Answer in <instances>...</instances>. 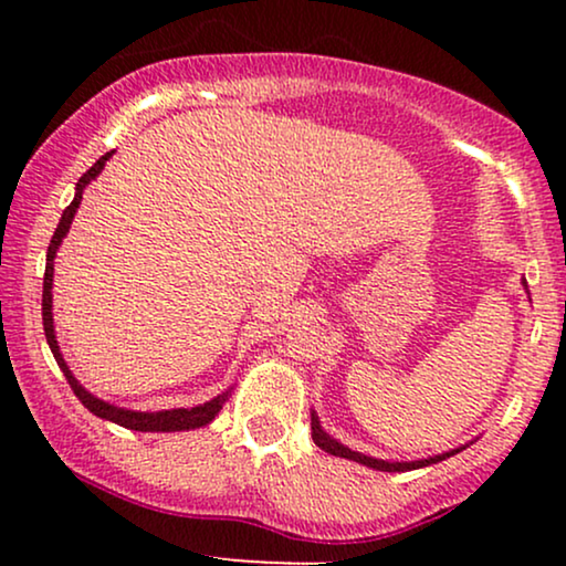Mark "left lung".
<instances>
[{"label": "left lung", "mask_w": 566, "mask_h": 566, "mask_svg": "<svg viewBox=\"0 0 566 566\" xmlns=\"http://www.w3.org/2000/svg\"><path fill=\"white\" fill-rule=\"evenodd\" d=\"M523 289L528 291V283H525V277H523ZM312 438H314V443L322 448V451H327L332 455H339V459L363 463V467L376 469V471H412V469H422V467H430V463L451 459V455H455L459 451H463V448H467V446H461V448H453V451L430 455V459H420V461H384V459H374V455L353 451V448H347V446L339 443L337 438H332L329 432L322 428L319 415H316V412H312Z\"/></svg>", "instance_id": "1"}]
</instances>
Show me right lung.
<instances>
[{"label": "right lung", "mask_w": 566, "mask_h": 566, "mask_svg": "<svg viewBox=\"0 0 566 566\" xmlns=\"http://www.w3.org/2000/svg\"><path fill=\"white\" fill-rule=\"evenodd\" d=\"M115 151H107L105 157H99L95 165H92L87 172L80 177V182H76L74 188V200L66 206V211L61 213V221L56 231H53L51 237V244H49V254H45V275H43V329H45V339H49V347L53 353V358H56L59 368L64 370L69 386H72V391L80 397V401L84 407L90 409L92 415L103 417L107 422H115L120 424V428H128V430H138V432H177V430H196V428H203V424L213 422L216 415L221 412V407L227 405L229 397H231V389L221 391L219 397H213L211 401H203V405L198 407H177V409H159V412H138V409H126V407H115L111 401L95 397V394H90L84 386L76 381L72 370H69L64 355L59 350V339H56V329H53V260H56V252L61 242H64V237L69 234V229H72V221L76 216V208L82 203V192L87 185L95 180V177L103 172L105 169V161L113 157Z\"/></svg>", "instance_id": "right-lung-1"}]
</instances>
